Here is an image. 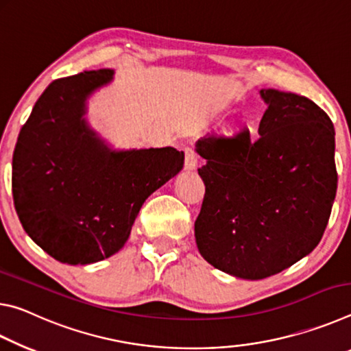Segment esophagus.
I'll list each match as a JSON object with an SVG mask.
<instances>
[{"instance_id":"1","label":"esophagus","mask_w":351,"mask_h":351,"mask_svg":"<svg viewBox=\"0 0 351 351\" xmlns=\"http://www.w3.org/2000/svg\"><path fill=\"white\" fill-rule=\"evenodd\" d=\"M197 166V154L193 147H185V169L193 171Z\"/></svg>"}]
</instances>
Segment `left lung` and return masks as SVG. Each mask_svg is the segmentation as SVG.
I'll return each instance as SVG.
<instances>
[{"label": "left lung", "instance_id": "8db88e82", "mask_svg": "<svg viewBox=\"0 0 351 351\" xmlns=\"http://www.w3.org/2000/svg\"><path fill=\"white\" fill-rule=\"evenodd\" d=\"M267 104L256 140L241 125L197 141L206 163L196 244L219 271L261 280L311 254L336 197L335 125L305 96L260 91Z\"/></svg>", "mask_w": 351, "mask_h": 351}]
</instances>
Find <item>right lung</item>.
<instances>
[{
  "label": "right lung",
  "mask_w": 351,
  "mask_h": 351,
  "mask_svg": "<svg viewBox=\"0 0 351 351\" xmlns=\"http://www.w3.org/2000/svg\"><path fill=\"white\" fill-rule=\"evenodd\" d=\"M112 79L113 70H95L51 82L14 151L23 228L46 254L73 266L123 249L141 205L185 160L174 147L112 151L88 128L87 97Z\"/></svg>",
  "instance_id": "add662e5"
}]
</instances>
